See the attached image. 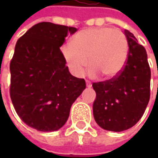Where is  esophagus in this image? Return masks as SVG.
<instances>
[{
    "label": "esophagus",
    "instance_id": "34e87169",
    "mask_svg": "<svg viewBox=\"0 0 158 158\" xmlns=\"http://www.w3.org/2000/svg\"><path fill=\"white\" fill-rule=\"evenodd\" d=\"M86 85H87V87H91V84H90V82H89V81H86Z\"/></svg>",
    "mask_w": 158,
    "mask_h": 158
}]
</instances>
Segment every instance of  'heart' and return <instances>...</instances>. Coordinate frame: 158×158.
I'll return each mask as SVG.
<instances>
[{
	"label": "heart",
	"mask_w": 158,
	"mask_h": 158,
	"mask_svg": "<svg viewBox=\"0 0 158 158\" xmlns=\"http://www.w3.org/2000/svg\"><path fill=\"white\" fill-rule=\"evenodd\" d=\"M60 52L70 72L77 77L84 75L89 62L92 77L99 75L106 79L117 76L124 68L128 44L125 34L109 27L84 29L61 46Z\"/></svg>",
	"instance_id": "obj_1"
}]
</instances>
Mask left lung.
<instances>
[{
	"instance_id": "obj_1",
	"label": "left lung",
	"mask_w": 158,
	"mask_h": 158,
	"mask_svg": "<svg viewBox=\"0 0 158 158\" xmlns=\"http://www.w3.org/2000/svg\"><path fill=\"white\" fill-rule=\"evenodd\" d=\"M124 33L128 55L122 71L104 82H93L96 99L93 115L103 129L120 132L132 127L142 118L150 98V68L145 48L129 31Z\"/></svg>"
}]
</instances>
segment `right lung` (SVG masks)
<instances>
[{
    "instance_id": "obj_1",
    "label": "right lung",
    "mask_w": 158,
    "mask_h": 158,
    "mask_svg": "<svg viewBox=\"0 0 158 158\" xmlns=\"http://www.w3.org/2000/svg\"><path fill=\"white\" fill-rule=\"evenodd\" d=\"M75 27L42 22L17 40L10 61L9 93L15 110L29 127L41 132L60 129L72 104L86 88L73 76L60 47Z\"/></svg>"
}]
</instances>
